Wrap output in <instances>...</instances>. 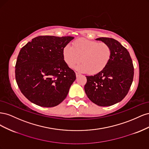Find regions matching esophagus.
Returning <instances> with one entry per match:
<instances>
[{"mask_svg":"<svg viewBox=\"0 0 149 149\" xmlns=\"http://www.w3.org/2000/svg\"><path fill=\"white\" fill-rule=\"evenodd\" d=\"M80 75V74L79 73H77V72H76V77H78V76Z\"/></svg>","mask_w":149,"mask_h":149,"instance_id":"34e87169","label":"esophagus"}]
</instances>
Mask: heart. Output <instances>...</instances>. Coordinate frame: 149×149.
I'll return each instance as SVG.
<instances>
[{
    "label": "heart",
    "mask_w": 149,
    "mask_h": 149,
    "mask_svg": "<svg viewBox=\"0 0 149 149\" xmlns=\"http://www.w3.org/2000/svg\"><path fill=\"white\" fill-rule=\"evenodd\" d=\"M63 59L66 65L73 67L81 60L83 63L76 70L96 74L105 68L112 55V49L106 43L80 38L73 43V47L67 45L63 49Z\"/></svg>",
    "instance_id": "b5f03b06"
}]
</instances>
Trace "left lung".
<instances>
[{"label":"left lung","mask_w":149,"mask_h":149,"mask_svg":"<svg viewBox=\"0 0 149 149\" xmlns=\"http://www.w3.org/2000/svg\"><path fill=\"white\" fill-rule=\"evenodd\" d=\"M109 45L112 55L103 70L94 76H86L84 91L88 98L100 106H109L121 101L127 95L134 78V66L127 49L116 40L96 39Z\"/></svg>","instance_id":"obj_1"}]
</instances>
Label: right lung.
Listing matches in <instances>:
<instances>
[{
    "label": "right lung",
    "mask_w": 149,
    "mask_h": 149,
    "mask_svg": "<svg viewBox=\"0 0 149 149\" xmlns=\"http://www.w3.org/2000/svg\"><path fill=\"white\" fill-rule=\"evenodd\" d=\"M73 38L39 36L21 48L15 65V79L30 102L51 107L66 98L76 74L65 62L63 49Z\"/></svg>",
    "instance_id": "obj_1"
}]
</instances>
